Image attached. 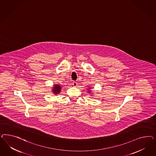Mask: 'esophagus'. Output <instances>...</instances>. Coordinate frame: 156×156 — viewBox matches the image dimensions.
<instances>
[{"instance_id":"1","label":"esophagus","mask_w":156,"mask_h":156,"mask_svg":"<svg viewBox=\"0 0 156 156\" xmlns=\"http://www.w3.org/2000/svg\"><path fill=\"white\" fill-rule=\"evenodd\" d=\"M73 85L74 86L76 87V86H77V82H73Z\"/></svg>"}]
</instances>
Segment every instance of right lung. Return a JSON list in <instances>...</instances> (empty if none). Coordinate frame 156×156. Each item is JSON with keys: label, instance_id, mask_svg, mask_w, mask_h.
Returning a JSON list of instances; mask_svg holds the SVG:
<instances>
[{"label": "right lung", "instance_id": "right-lung-1", "mask_svg": "<svg viewBox=\"0 0 156 156\" xmlns=\"http://www.w3.org/2000/svg\"><path fill=\"white\" fill-rule=\"evenodd\" d=\"M61 87L59 85L56 84L53 87V90L52 91L54 92V94H58L61 91Z\"/></svg>", "mask_w": 156, "mask_h": 156}]
</instances>
